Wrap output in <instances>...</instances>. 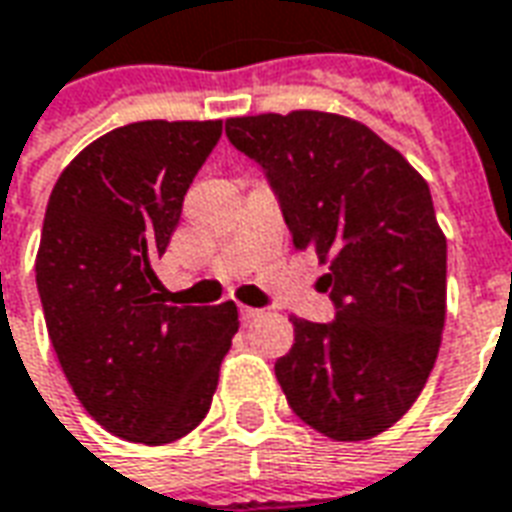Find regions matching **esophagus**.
Masks as SVG:
<instances>
[{"instance_id": "obj_1", "label": "esophagus", "mask_w": 512, "mask_h": 512, "mask_svg": "<svg viewBox=\"0 0 512 512\" xmlns=\"http://www.w3.org/2000/svg\"><path fill=\"white\" fill-rule=\"evenodd\" d=\"M240 316H242V322L251 324V322H256V319H259L261 311H259V308H248V305H242Z\"/></svg>"}]
</instances>
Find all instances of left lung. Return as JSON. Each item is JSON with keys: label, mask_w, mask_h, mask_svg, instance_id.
Returning a JSON list of instances; mask_svg holds the SVG:
<instances>
[{"label": "left lung", "mask_w": 512, "mask_h": 512, "mask_svg": "<svg viewBox=\"0 0 512 512\" xmlns=\"http://www.w3.org/2000/svg\"><path fill=\"white\" fill-rule=\"evenodd\" d=\"M267 171L294 251L327 267L335 322L292 316L275 376L302 423L335 442L395 425L423 393L447 311V240L428 182L374 130L330 111L226 119Z\"/></svg>", "instance_id": "left-lung-1"}]
</instances>
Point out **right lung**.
I'll return each instance as SVG.
<instances>
[{"label": "right lung", "instance_id": "obj_1", "mask_svg": "<svg viewBox=\"0 0 512 512\" xmlns=\"http://www.w3.org/2000/svg\"><path fill=\"white\" fill-rule=\"evenodd\" d=\"M220 133V119L122 125L81 149L48 199L35 259L48 338L81 406L138 445L207 417L240 330L234 302L169 305L152 270Z\"/></svg>", "mask_w": 512, "mask_h": 512}]
</instances>
